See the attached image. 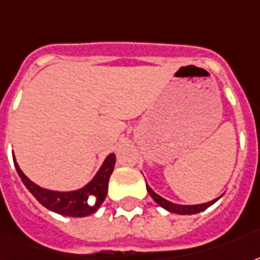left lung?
<instances>
[{
  "label": "left lung",
  "mask_w": 260,
  "mask_h": 260,
  "mask_svg": "<svg viewBox=\"0 0 260 260\" xmlns=\"http://www.w3.org/2000/svg\"><path fill=\"white\" fill-rule=\"evenodd\" d=\"M147 192L150 193V195H151L152 199H154V201H155L158 205L161 206V207H164V209L168 210V211H170V213L183 214V215H189V214L201 213V211H203V210H206L211 205H214V203H215V202L219 199V198H217V199H214V201L209 202V203H203V205L183 206V205H176V203H172V202L166 201V199H164L162 196H159L158 193H155V192L152 191L151 188L148 187V185H147Z\"/></svg>",
  "instance_id": "left-lung-1"
}]
</instances>
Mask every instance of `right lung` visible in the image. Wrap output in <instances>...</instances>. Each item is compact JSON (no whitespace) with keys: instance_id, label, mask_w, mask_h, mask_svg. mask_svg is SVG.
Masks as SVG:
<instances>
[{"instance_id":"obj_1","label":"right lung","mask_w":260,"mask_h":260,"mask_svg":"<svg viewBox=\"0 0 260 260\" xmlns=\"http://www.w3.org/2000/svg\"><path fill=\"white\" fill-rule=\"evenodd\" d=\"M13 162H15V168L23 184L41 205L54 213L67 215V217H86V215L95 213L99 209V206L104 203L105 198L108 195L109 178L114 169L116 155L114 154L108 155L104 165L101 166L96 176L90 183L82 189L72 192H55L38 187L37 184H34L20 170L15 158H13Z\"/></svg>"}]
</instances>
